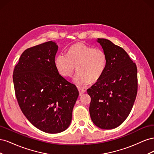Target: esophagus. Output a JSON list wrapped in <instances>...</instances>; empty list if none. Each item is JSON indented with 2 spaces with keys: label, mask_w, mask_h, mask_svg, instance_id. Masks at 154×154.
Returning a JSON list of instances; mask_svg holds the SVG:
<instances>
[{
  "label": "esophagus",
  "mask_w": 154,
  "mask_h": 154,
  "mask_svg": "<svg viewBox=\"0 0 154 154\" xmlns=\"http://www.w3.org/2000/svg\"><path fill=\"white\" fill-rule=\"evenodd\" d=\"M78 89L79 91V92H80V96H82L83 94H84L86 91L85 89H83V88H82L80 87H78Z\"/></svg>",
  "instance_id": "esophagus-1"
}]
</instances>
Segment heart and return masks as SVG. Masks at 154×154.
<instances>
[{"label": "heart", "mask_w": 154, "mask_h": 154, "mask_svg": "<svg viewBox=\"0 0 154 154\" xmlns=\"http://www.w3.org/2000/svg\"><path fill=\"white\" fill-rule=\"evenodd\" d=\"M106 63V55L103 50L81 42L71 45L67 54L59 53L54 59L56 68L65 77L71 76L76 66L78 72L73 80L78 86L98 81L105 71Z\"/></svg>", "instance_id": "1"}]
</instances>
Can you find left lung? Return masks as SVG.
<instances>
[{"mask_svg":"<svg viewBox=\"0 0 154 154\" xmlns=\"http://www.w3.org/2000/svg\"><path fill=\"white\" fill-rule=\"evenodd\" d=\"M97 42L107 63L103 76L87 89L91 97L89 112L96 127L113 129L123 123L132 109L137 92V70L123 48L105 38Z\"/></svg>","mask_w":154,"mask_h":154,"instance_id":"left-lung-1","label":"left lung"}]
</instances>
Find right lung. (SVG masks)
Wrapping results in <instances>:
<instances>
[{"mask_svg": "<svg viewBox=\"0 0 154 154\" xmlns=\"http://www.w3.org/2000/svg\"><path fill=\"white\" fill-rule=\"evenodd\" d=\"M58 46L49 41L25 50L14 69L13 80L20 109L44 132L57 134L71 124L78 88L62 77L54 65Z\"/></svg>", "mask_w": 154, "mask_h": 154, "instance_id": "add662e5", "label": "right lung"}]
</instances>
